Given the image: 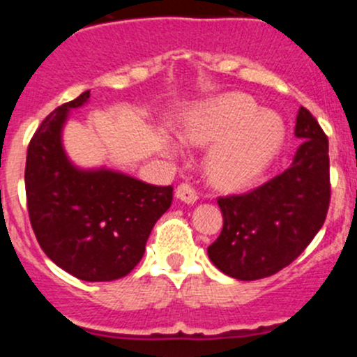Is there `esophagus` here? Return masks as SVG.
<instances>
[{"label": "esophagus", "mask_w": 357, "mask_h": 357, "mask_svg": "<svg viewBox=\"0 0 357 357\" xmlns=\"http://www.w3.org/2000/svg\"><path fill=\"white\" fill-rule=\"evenodd\" d=\"M176 197H178L179 200L185 202V204H193V202H197V199H199L197 190L193 188L190 183H181V185H178V188H176Z\"/></svg>", "instance_id": "1"}]
</instances>
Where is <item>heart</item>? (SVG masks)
Returning <instances> with one entry per match:
<instances>
[{
    "label": "heart",
    "mask_w": 357,
    "mask_h": 357,
    "mask_svg": "<svg viewBox=\"0 0 357 357\" xmlns=\"http://www.w3.org/2000/svg\"><path fill=\"white\" fill-rule=\"evenodd\" d=\"M192 145H218L207 157V172L221 186L247 185L278 153L285 126L278 114L261 110L245 95H228L202 105L183 131Z\"/></svg>",
    "instance_id": "1"
}]
</instances>
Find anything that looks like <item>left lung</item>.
<instances>
[{
    "instance_id": "1",
    "label": "left lung",
    "mask_w": 357,
    "mask_h": 357,
    "mask_svg": "<svg viewBox=\"0 0 357 357\" xmlns=\"http://www.w3.org/2000/svg\"><path fill=\"white\" fill-rule=\"evenodd\" d=\"M295 136L302 145L287 171L250 192L218 199L222 229L207 252L231 278L252 282L282 271L325 222L332 193L328 136L305 107Z\"/></svg>"
}]
</instances>
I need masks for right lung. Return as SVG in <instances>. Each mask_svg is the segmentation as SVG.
Returning a JSON list of instances; mask_svg holds the SVG:
<instances>
[{
	"instance_id": "1",
	"label": "right lung",
	"mask_w": 357,
	"mask_h": 357,
	"mask_svg": "<svg viewBox=\"0 0 357 357\" xmlns=\"http://www.w3.org/2000/svg\"><path fill=\"white\" fill-rule=\"evenodd\" d=\"M88 98L84 91L56 107L36 129L27 146L25 197L38 243L59 268L84 282H112L142 261L153 225L171 207L172 186L107 169L81 171L68 162L63 122Z\"/></svg>"
}]
</instances>
